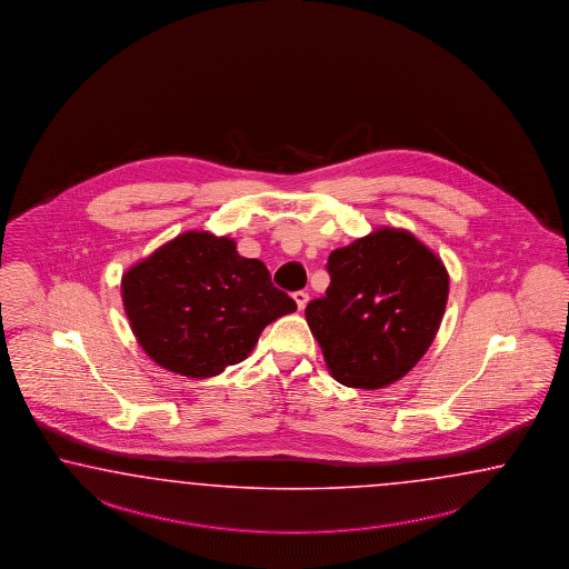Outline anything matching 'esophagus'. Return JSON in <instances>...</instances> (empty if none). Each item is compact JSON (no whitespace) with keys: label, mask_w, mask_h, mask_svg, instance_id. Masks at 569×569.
<instances>
[{"label":"esophagus","mask_w":569,"mask_h":569,"mask_svg":"<svg viewBox=\"0 0 569 569\" xmlns=\"http://www.w3.org/2000/svg\"><path fill=\"white\" fill-rule=\"evenodd\" d=\"M308 291H296L293 293V300H296V306H298V310H305L306 305H308Z\"/></svg>","instance_id":"esophagus-1"}]
</instances>
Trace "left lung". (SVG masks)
Returning <instances> with one entry per match:
<instances>
[{"label": "left lung", "mask_w": 569, "mask_h": 569, "mask_svg": "<svg viewBox=\"0 0 569 569\" xmlns=\"http://www.w3.org/2000/svg\"><path fill=\"white\" fill-rule=\"evenodd\" d=\"M331 286L306 306L329 372L351 388L401 380L431 346L448 300L442 259L399 228L329 254Z\"/></svg>", "instance_id": "obj_1"}]
</instances>
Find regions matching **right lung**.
Listing matches in <instances>:
<instances>
[{
	"label": "right lung",
	"mask_w": 569,
	"mask_h": 569,
	"mask_svg": "<svg viewBox=\"0 0 569 569\" xmlns=\"http://www.w3.org/2000/svg\"><path fill=\"white\" fill-rule=\"evenodd\" d=\"M121 293L141 349L187 378L244 360L269 322L296 310L267 267L240 257L232 238L194 230L133 264Z\"/></svg>",
	"instance_id": "right-lung-1"
}]
</instances>
